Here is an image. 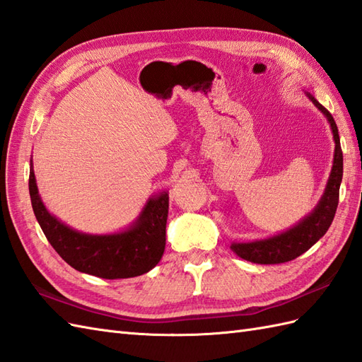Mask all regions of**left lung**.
Here are the masks:
<instances>
[{
  "label": "left lung",
  "instance_id": "obj_1",
  "mask_svg": "<svg viewBox=\"0 0 362 362\" xmlns=\"http://www.w3.org/2000/svg\"><path fill=\"white\" fill-rule=\"evenodd\" d=\"M305 95L315 104V107L327 118L333 134L334 155L327 184H325L320 202L315 206L310 214L305 215L301 221H298L295 226L287 228V230L264 238V240H255L250 243H232L230 249L238 257L245 261L255 264H281L298 258L299 255L307 252L315 243L321 240L325 232L329 230L333 216L337 214L339 186L342 181V151L338 127L330 112L316 101L310 92H305Z\"/></svg>",
  "mask_w": 362,
  "mask_h": 362
}]
</instances>
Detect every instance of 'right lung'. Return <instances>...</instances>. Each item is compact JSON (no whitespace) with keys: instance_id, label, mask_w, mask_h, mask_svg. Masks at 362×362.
<instances>
[{"instance_id":"obj_1","label":"right lung","mask_w":362,"mask_h":362,"mask_svg":"<svg viewBox=\"0 0 362 362\" xmlns=\"http://www.w3.org/2000/svg\"><path fill=\"white\" fill-rule=\"evenodd\" d=\"M29 192L33 214L52 247L75 270L104 279L134 278L152 270L165 249L169 193L147 199L139 216L124 230L93 235L78 232L44 206L30 160Z\"/></svg>"}]
</instances>
